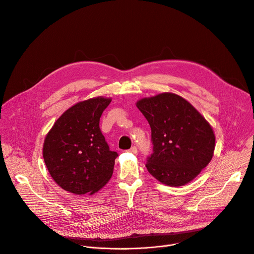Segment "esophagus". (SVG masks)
<instances>
[{
  "label": "esophagus",
  "mask_w": 254,
  "mask_h": 254,
  "mask_svg": "<svg viewBox=\"0 0 254 254\" xmlns=\"http://www.w3.org/2000/svg\"><path fill=\"white\" fill-rule=\"evenodd\" d=\"M128 152H129V153H132V154H136V153H137V148L134 146V147H132L130 150H128Z\"/></svg>",
  "instance_id": "1"
}]
</instances>
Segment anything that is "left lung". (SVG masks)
Segmentation results:
<instances>
[{
    "label": "left lung",
    "instance_id": "1",
    "mask_svg": "<svg viewBox=\"0 0 254 254\" xmlns=\"http://www.w3.org/2000/svg\"><path fill=\"white\" fill-rule=\"evenodd\" d=\"M152 130L153 154L146 168L160 182L182 186L211 162L215 135L206 119L183 97L164 92L136 103Z\"/></svg>",
    "mask_w": 254,
    "mask_h": 254
}]
</instances>
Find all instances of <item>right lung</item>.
Wrapping results in <instances>:
<instances>
[{"label": "right lung", "mask_w": 254, "mask_h": 254, "mask_svg": "<svg viewBox=\"0 0 254 254\" xmlns=\"http://www.w3.org/2000/svg\"><path fill=\"white\" fill-rule=\"evenodd\" d=\"M111 99L90 98L66 110L45 137L43 159L54 181L77 195L93 194L110 179L116 152L109 150L99 119Z\"/></svg>", "instance_id": "add662e5"}]
</instances>
